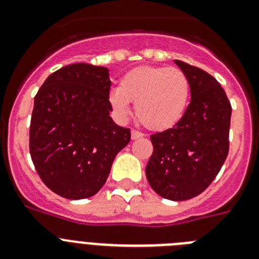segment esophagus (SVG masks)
Masks as SVG:
<instances>
[{
    "label": "esophagus",
    "instance_id": "esophagus-1",
    "mask_svg": "<svg viewBox=\"0 0 259 259\" xmlns=\"http://www.w3.org/2000/svg\"><path fill=\"white\" fill-rule=\"evenodd\" d=\"M144 136H145V135L142 134V132L137 131V130H132V132H131V137H132V140L141 139V137H144Z\"/></svg>",
    "mask_w": 259,
    "mask_h": 259
}]
</instances>
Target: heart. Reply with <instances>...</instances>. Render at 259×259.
<instances>
[{
	"label": "heart",
	"instance_id": "heart-1",
	"mask_svg": "<svg viewBox=\"0 0 259 259\" xmlns=\"http://www.w3.org/2000/svg\"><path fill=\"white\" fill-rule=\"evenodd\" d=\"M190 100L187 75L177 68L139 66L122 77L109 94L115 113L125 118L136 103L139 119L150 130H168L184 117Z\"/></svg>",
	"mask_w": 259,
	"mask_h": 259
}]
</instances>
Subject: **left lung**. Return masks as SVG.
<instances>
[{"label": "left lung", "mask_w": 259, "mask_h": 259, "mask_svg": "<svg viewBox=\"0 0 259 259\" xmlns=\"http://www.w3.org/2000/svg\"><path fill=\"white\" fill-rule=\"evenodd\" d=\"M191 101L179 123L150 136L153 154L146 179L158 195L187 200L207 189L229 154L231 104L214 77L181 60Z\"/></svg>", "instance_id": "obj_1"}]
</instances>
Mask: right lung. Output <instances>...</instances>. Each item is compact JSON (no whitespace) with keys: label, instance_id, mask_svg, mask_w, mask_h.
Here are the masks:
<instances>
[{"label":"right lung","instance_id":"add662e5","mask_svg":"<svg viewBox=\"0 0 259 259\" xmlns=\"http://www.w3.org/2000/svg\"><path fill=\"white\" fill-rule=\"evenodd\" d=\"M109 70L77 63L47 77L34 97L29 151L38 176L58 195L86 199L104 186L131 130L109 115Z\"/></svg>","mask_w":259,"mask_h":259}]
</instances>
